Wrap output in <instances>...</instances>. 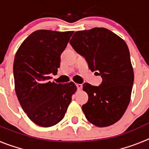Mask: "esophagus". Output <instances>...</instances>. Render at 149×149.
I'll return each mask as SVG.
<instances>
[{
  "label": "esophagus",
  "instance_id": "1",
  "mask_svg": "<svg viewBox=\"0 0 149 149\" xmlns=\"http://www.w3.org/2000/svg\"><path fill=\"white\" fill-rule=\"evenodd\" d=\"M76 86H77V89H78V90H81V89H82V87H83L82 84H76Z\"/></svg>",
  "mask_w": 149,
  "mask_h": 149
}]
</instances>
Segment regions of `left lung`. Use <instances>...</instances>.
Returning <instances> with one entry per match:
<instances>
[{
	"label": "left lung",
	"instance_id": "8db88e82",
	"mask_svg": "<svg viewBox=\"0 0 149 149\" xmlns=\"http://www.w3.org/2000/svg\"><path fill=\"white\" fill-rule=\"evenodd\" d=\"M70 44L85 57L89 69L102 77L99 86L88 83L83 85L89 96L87 103L82 106L86 119L97 127L113 125L127 110L134 84V69L127 44L104 27L75 32Z\"/></svg>",
	"mask_w": 149,
	"mask_h": 149
}]
</instances>
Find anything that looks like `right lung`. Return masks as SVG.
I'll return each mask as SVG.
<instances>
[{"instance_id": "obj_1", "label": "right lung", "mask_w": 149, "mask_h": 149, "mask_svg": "<svg viewBox=\"0 0 149 149\" xmlns=\"http://www.w3.org/2000/svg\"><path fill=\"white\" fill-rule=\"evenodd\" d=\"M73 33L36 30L15 54L13 73L17 98L29 119L41 127L59 123L77 91L72 81L65 84L50 81L51 74L57 73L60 55Z\"/></svg>"}]
</instances>
